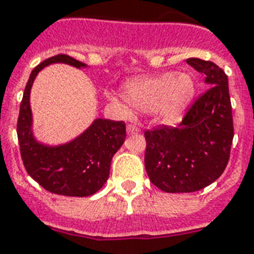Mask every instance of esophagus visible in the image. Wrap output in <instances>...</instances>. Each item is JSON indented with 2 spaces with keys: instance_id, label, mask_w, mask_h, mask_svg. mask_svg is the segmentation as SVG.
<instances>
[{
  "instance_id": "obj_1",
  "label": "esophagus",
  "mask_w": 254,
  "mask_h": 254,
  "mask_svg": "<svg viewBox=\"0 0 254 254\" xmlns=\"http://www.w3.org/2000/svg\"><path fill=\"white\" fill-rule=\"evenodd\" d=\"M127 134H137V133H139V127H138L137 125H133V124H130V125H127Z\"/></svg>"
}]
</instances>
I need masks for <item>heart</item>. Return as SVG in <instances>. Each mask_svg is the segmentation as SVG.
<instances>
[{
	"instance_id": "1",
	"label": "heart",
	"mask_w": 254,
	"mask_h": 254,
	"mask_svg": "<svg viewBox=\"0 0 254 254\" xmlns=\"http://www.w3.org/2000/svg\"><path fill=\"white\" fill-rule=\"evenodd\" d=\"M194 80L185 73H163L130 80L124 86V99L129 107L139 112H155L163 119H171L188 106L194 95ZM124 111L125 104L111 96Z\"/></svg>"
}]
</instances>
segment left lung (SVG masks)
Here are the masks:
<instances>
[{
	"instance_id": "8db88e82",
	"label": "left lung",
	"mask_w": 254,
	"mask_h": 254,
	"mask_svg": "<svg viewBox=\"0 0 254 254\" xmlns=\"http://www.w3.org/2000/svg\"><path fill=\"white\" fill-rule=\"evenodd\" d=\"M205 75L207 90L179 127L145 131V167L150 181L167 193H190L213 184L226 170L234 139L228 78L211 61L187 60Z\"/></svg>"
}]
</instances>
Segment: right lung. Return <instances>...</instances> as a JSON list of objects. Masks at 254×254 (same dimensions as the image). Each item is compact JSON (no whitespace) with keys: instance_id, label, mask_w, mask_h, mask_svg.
<instances>
[{"instance_id":"right-lung-1","label":"right lung","mask_w":254,"mask_h":254,"mask_svg":"<svg viewBox=\"0 0 254 254\" xmlns=\"http://www.w3.org/2000/svg\"><path fill=\"white\" fill-rule=\"evenodd\" d=\"M52 64H66L77 69L88 67L70 56L57 55L32 70L24 88L16 125L20 155L28 175L48 191L69 197H87L102 189L108 180L113 155L127 137L125 124L95 119L86 130L69 142L49 145L39 141L34 134L31 88L39 71Z\"/></svg>"}]
</instances>
